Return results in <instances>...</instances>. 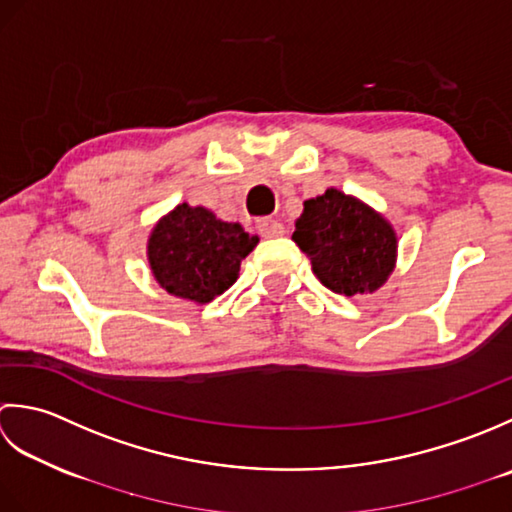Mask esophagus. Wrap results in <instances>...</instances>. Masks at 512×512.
I'll return each mask as SVG.
<instances>
[{"label":"esophagus","instance_id":"obj_1","mask_svg":"<svg viewBox=\"0 0 512 512\" xmlns=\"http://www.w3.org/2000/svg\"><path fill=\"white\" fill-rule=\"evenodd\" d=\"M256 229L263 238H276L285 234V225L278 223L276 218H258Z\"/></svg>","mask_w":512,"mask_h":512}]
</instances>
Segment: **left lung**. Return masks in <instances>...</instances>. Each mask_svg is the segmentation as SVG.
<instances>
[{"label":"left lung","mask_w":512,"mask_h":512,"mask_svg":"<svg viewBox=\"0 0 512 512\" xmlns=\"http://www.w3.org/2000/svg\"><path fill=\"white\" fill-rule=\"evenodd\" d=\"M294 241L320 283L340 296L378 291L398 260L393 225L358 196L336 187L302 203Z\"/></svg>","instance_id":"left-lung-1"}]
</instances>
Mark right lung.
I'll use <instances>...</instances> for the list:
<instances>
[{
	"label": "right lung",
	"instance_id": "right-lung-1",
	"mask_svg": "<svg viewBox=\"0 0 512 512\" xmlns=\"http://www.w3.org/2000/svg\"><path fill=\"white\" fill-rule=\"evenodd\" d=\"M258 236L227 223L201 205L179 203L154 223L148 236L152 276L168 294L207 305L236 283L243 258Z\"/></svg>",
	"mask_w": 512,
	"mask_h": 512
}]
</instances>
